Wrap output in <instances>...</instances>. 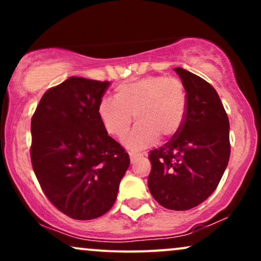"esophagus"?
<instances>
[{
	"label": "esophagus",
	"mask_w": 261,
	"mask_h": 261,
	"mask_svg": "<svg viewBox=\"0 0 261 261\" xmlns=\"http://www.w3.org/2000/svg\"><path fill=\"white\" fill-rule=\"evenodd\" d=\"M128 154H130V161H131V163H134L135 161L139 160L140 157H142V155H143L142 153H135V152H130V153H128Z\"/></svg>",
	"instance_id": "1"
}]
</instances>
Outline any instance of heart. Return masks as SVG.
Listing matches in <instances>:
<instances>
[{
  "instance_id": "heart-1",
  "label": "heart",
  "mask_w": 261,
  "mask_h": 261,
  "mask_svg": "<svg viewBox=\"0 0 261 261\" xmlns=\"http://www.w3.org/2000/svg\"><path fill=\"white\" fill-rule=\"evenodd\" d=\"M114 97L99 101L98 116L104 130L116 139L128 133L135 116L137 125L124 140L125 147L131 151L154 145L160 136H175L184 124L187 92L175 77L148 76L124 83L116 87Z\"/></svg>"
}]
</instances>
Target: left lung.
<instances>
[{"label":"left lung","instance_id":"8db88e82","mask_svg":"<svg viewBox=\"0 0 261 261\" xmlns=\"http://www.w3.org/2000/svg\"><path fill=\"white\" fill-rule=\"evenodd\" d=\"M187 92L184 124L166 145L149 152L148 189L163 207L190 210L217 188L230 154L229 121L216 89L176 67Z\"/></svg>","mask_w":261,"mask_h":261}]
</instances>
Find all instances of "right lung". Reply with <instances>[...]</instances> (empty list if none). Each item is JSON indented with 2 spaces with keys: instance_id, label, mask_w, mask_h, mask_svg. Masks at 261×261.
I'll return each instance as SVG.
<instances>
[{
  "instance_id": "obj_1",
  "label": "right lung",
  "mask_w": 261,
  "mask_h": 261,
  "mask_svg": "<svg viewBox=\"0 0 261 261\" xmlns=\"http://www.w3.org/2000/svg\"><path fill=\"white\" fill-rule=\"evenodd\" d=\"M108 81L70 77L47 89L32 118L31 158L50 202L74 220L107 214L130 166L98 116Z\"/></svg>"
}]
</instances>
